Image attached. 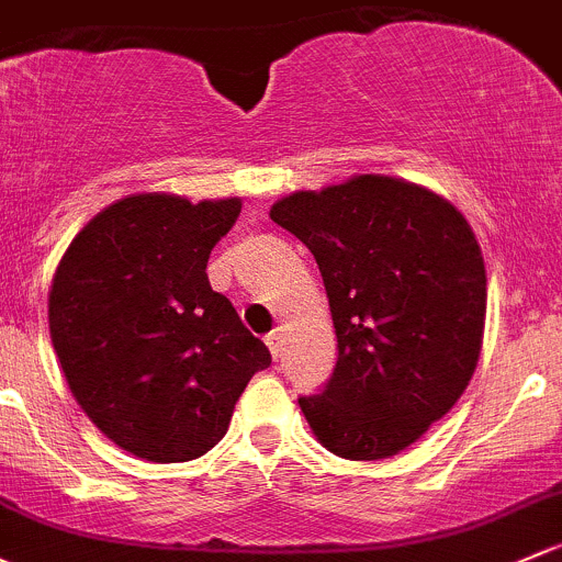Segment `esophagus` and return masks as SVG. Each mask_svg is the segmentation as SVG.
Masks as SVG:
<instances>
[{
    "label": "esophagus",
    "instance_id": "obj_1",
    "mask_svg": "<svg viewBox=\"0 0 562 562\" xmlns=\"http://www.w3.org/2000/svg\"><path fill=\"white\" fill-rule=\"evenodd\" d=\"M266 345H269L271 356L280 358V352H282V334H280V330H271V334L266 336Z\"/></svg>",
    "mask_w": 562,
    "mask_h": 562
}]
</instances>
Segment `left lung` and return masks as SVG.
<instances>
[{
    "label": "left lung",
    "instance_id": "8db88e82",
    "mask_svg": "<svg viewBox=\"0 0 562 562\" xmlns=\"http://www.w3.org/2000/svg\"><path fill=\"white\" fill-rule=\"evenodd\" d=\"M315 256L339 358L299 398L328 452L398 454L452 409L480 360L487 274L458 206L387 175L296 191L269 210Z\"/></svg>",
    "mask_w": 562,
    "mask_h": 562
}]
</instances>
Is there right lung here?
Here are the masks:
<instances>
[{"instance_id":"1","label":"right lung","mask_w":562,"mask_h":562,"mask_svg":"<svg viewBox=\"0 0 562 562\" xmlns=\"http://www.w3.org/2000/svg\"><path fill=\"white\" fill-rule=\"evenodd\" d=\"M241 202L132 193L93 215L56 266L53 350L91 423L153 463L202 458L269 347L206 277Z\"/></svg>"}]
</instances>
